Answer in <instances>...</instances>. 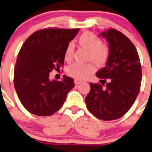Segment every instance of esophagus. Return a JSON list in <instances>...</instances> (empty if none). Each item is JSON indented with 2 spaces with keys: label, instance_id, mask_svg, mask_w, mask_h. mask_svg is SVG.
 I'll use <instances>...</instances> for the list:
<instances>
[{
  "label": "esophagus",
  "instance_id": "esophagus-1",
  "mask_svg": "<svg viewBox=\"0 0 152 152\" xmlns=\"http://www.w3.org/2000/svg\"><path fill=\"white\" fill-rule=\"evenodd\" d=\"M74 83H75V84H76V85H79V84H80V80H74Z\"/></svg>",
  "mask_w": 152,
  "mask_h": 152
}]
</instances>
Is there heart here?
I'll return each mask as SVG.
<instances>
[{
    "instance_id": "obj_1",
    "label": "heart",
    "mask_w": 152,
    "mask_h": 152,
    "mask_svg": "<svg viewBox=\"0 0 152 152\" xmlns=\"http://www.w3.org/2000/svg\"><path fill=\"white\" fill-rule=\"evenodd\" d=\"M79 43L81 46L89 51L88 60L93 61L99 66H104L107 63L110 57V48L107 45L102 43L99 37L92 32H84L79 38ZM74 48L75 46L72 42L67 45L65 50V58L66 60H70L72 58ZM66 72L70 77L77 80H83L95 72V66L92 62L86 64L74 62L67 66Z\"/></svg>"
}]
</instances>
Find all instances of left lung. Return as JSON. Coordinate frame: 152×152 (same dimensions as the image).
Here are the masks:
<instances>
[{
  "mask_svg": "<svg viewBox=\"0 0 152 152\" xmlns=\"http://www.w3.org/2000/svg\"><path fill=\"white\" fill-rule=\"evenodd\" d=\"M107 39L110 57L96 72L100 83H90L86 96L88 110L103 121L118 119L132 107L141 88V66L137 51L126 35L110 28L100 34Z\"/></svg>",
  "mask_w": 152,
  "mask_h": 152,
  "instance_id": "8db88e82",
  "label": "left lung"
}]
</instances>
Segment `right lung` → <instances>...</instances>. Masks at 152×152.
<instances>
[{
  "label": "right lung",
  "instance_id": "add662e5",
  "mask_svg": "<svg viewBox=\"0 0 152 152\" xmlns=\"http://www.w3.org/2000/svg\"><path fill=\"white\" fill-rule=\"evenodd\" d=\"M79 28H48L36 31L25 40L18 55L14 84L24 107L37 116H49L64 104L75 86L73 79L49 80V72L63 66L67 45Z\"/></svg>",
  "mask_w": 152,
  "mask_h": 152
}]
</instances>
